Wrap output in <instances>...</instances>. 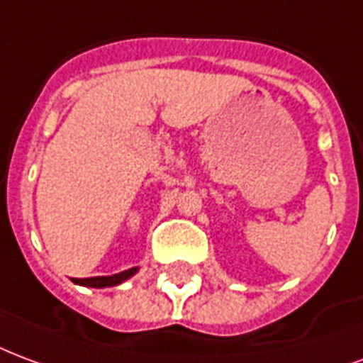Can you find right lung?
I'll return each instance as SVG.
<instances>
[{"label":"right lung","instance_id":"right-lung-1","mask_svg":"<svg viewBox=\"0 0 363 363\" xmlns=\"http://www.w3.org/2000/svg\"><path fill=\"white\" fill-rule=\"evenodd\" d=\"M139 271V267L133 269H127L123 272L112 274V277H94V279H75V284L79 286H89V288H108V286H118L121 282H125L127 279H131L135 272Z\"/></svg>","mask_w":363,"mask_h":363}]
</instances>
